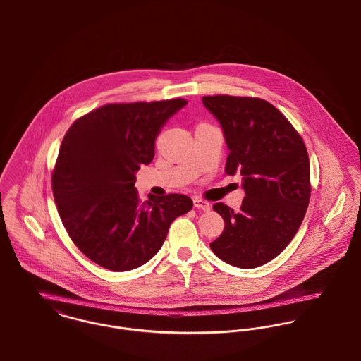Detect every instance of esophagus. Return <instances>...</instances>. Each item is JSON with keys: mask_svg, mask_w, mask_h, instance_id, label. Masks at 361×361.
Listing matches in <instances>:
<instances>
[{"mask_svg": "<svg viewBox=\"0 0 361 361\" xmlns=\"http://www.w3.org/2000/svg\"><path fill=\"white\" fill-rule=\"evenodd\" d=\"M194 206L196 209L203 210V212H209V210H210V204H209L206 200H203V199H197V197H195Z\"/></svg>", "mask_w": 361, "mask_h": 361, "instance_id": "esophagus-1", "label": "esophagus"}]
</instances>
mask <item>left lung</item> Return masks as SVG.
I'll use <instances>...</instances> for the list:
<instances>
[{
  "label": "left lung",
  "mask_w": 361,
  "mask_h": 361,
  "mask_svg": "<svg viewBox=\"0 0 361 361\" xmlns=\"http://www.w3.org/2000/svg\"><path fill=\"white\" fill-rule=\"evenodd\" d=\"M203 106L221 125L229 155L225 173L243 176L239 212L213 209L225 222L212 251L236 268L261 267L288 246L305 217L310 166L305 142L288 119L257 97L204 96Z\"/></svg>",
  "instance_id": "left-lung-1"
}]
</instances>
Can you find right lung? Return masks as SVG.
Segmentation results:
<instances>
[{
	"label": "right lung",
	"instance_id": "obj_1",
	"mask_svg": "<svg viewBox=\"0 0 361 361\" xmlns=\"http://www.w3.org/2000/svg\"><path fill=\"white\" fill-rule=\"evenodd\" d=\"M187 103L106 104L67 130L52 173L54 197L68 236L97 265L115 272L144 265L162 247L170 224L192 209L181 194L141 203L135 187L161 129Z\"/></svg>",
	"mask_w": 361,
	"mask_h": 361
}]
</instances>
